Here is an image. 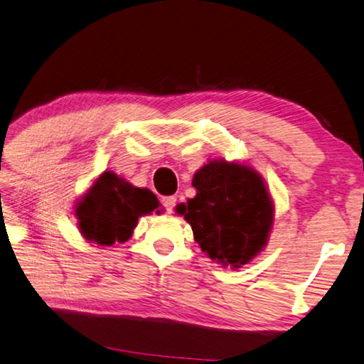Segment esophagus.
Here are the masks:
<instances>
[{
  "label": "esophagus",
  "instance_id": "obj_1",
  "mask_svg": "<svg viewBox=\"0 0 364 364\" xmlns=\"http://www.w3.org/2000/svg\"><path fill=\"white\" fill-rule=\"evenodd\" d=\"M176 197H166V198H163V206H164V210L167 211V213H171L172 210H174V206H176Z\"/></svg>",
  "mask_w": 364,
  "mask_h": 364
}]
</instances>
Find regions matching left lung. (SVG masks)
<instances>
[{"instance_id":"obj_1","label":"left lung","mask_w":364,"mask_h":364,"mask_svg":"<svg viewBox=\"0 0 364 364\" xmlns=\"http://www.w3.org/2000/svg\"><path fill=\"white\" fill-rule=\"evenodd\" d=\"M197 195L177 206L193 237L211 260L239 268L265 247L273 201L252 167L210 161L195 172Z\"/></svg>"}]
</instances>
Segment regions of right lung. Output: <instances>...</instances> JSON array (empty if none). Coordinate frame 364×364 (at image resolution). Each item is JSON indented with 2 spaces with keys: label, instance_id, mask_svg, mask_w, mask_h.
I'll return each mask as SVG.
<instances>
[{
  "label": "right lung",
  "instance_id": "right-lung-1",
  "mask_svg": "<svg viewBox=\"0 0 364 364\" xmlns=\"http://www.w3.org/2000/svg\"><path fill=\"white\" fill-rule=\"evenodd\" d=\"M158 208L159 200L151 190L133 187L125 178L105 171L80 200L76 218L89 242L112 245L130 239L138 218Z\"/></svg>",
  "mask_w": 364,
  "mask_h": 364
}]
</instances>
